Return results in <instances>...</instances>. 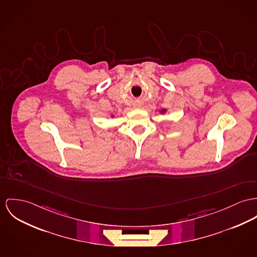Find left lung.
I'll return each instance as SVG.
<instances>
[{"instance_id":"8db88e82","label":"left lung","mask_w":257,"mask_h":257,"mask_svg":"<svg viewBox=\"0 0 257 257\" xmlns=\"http://www.w3.org/2000/svg\"><path fill=\"white\" fill-rule=\"evenodd\" d=\"M165 111H166V110H165V109H162V110H161V111H160V112H161V113H164V112H165Z\"/></svg>"}]
</instances>
